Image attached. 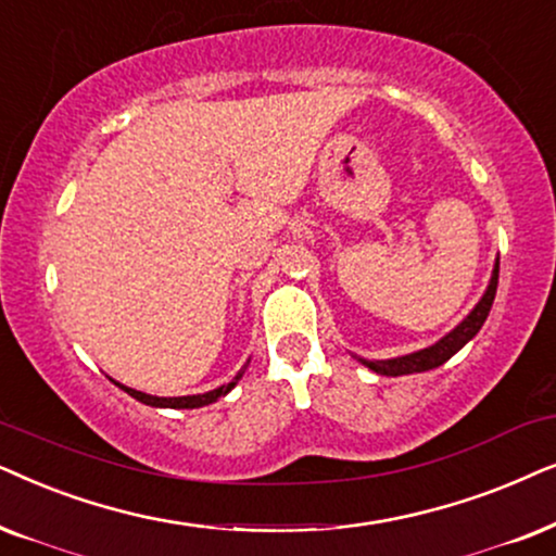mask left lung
<instances>
[{
	"label": "left lung",
	"mask_w": 556,
	"mask_h": 556,
	"mask_svg": "<svg viewBox=\"0 0 556 556\" xmlns=\"http://www.w3.org/2000/svg\"><path fill=\"white\" fill-rule=\"evenodd\" d=\"M495 287H498V258L493 264V274L491 282H488L483 298L478 300V305L465 315L463 323H457L447 336H442L438 343L421 348V351L406 353V355H396V358H387V361H366V358H355L361 361L366 368H371L374 374L379 376H409V374H421V371H432L445 364V361L453 358V355L460 351L465 343H470L472 338L478 336V330L483 328L488 313H491L493 300H495Z\"/></svg>",
	"instance_id": "obj_1"
}]
</instances>
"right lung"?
Listing matches in <instances>:
<instances>
[{
	"mask_svg": "<svg viewBox=\"0 0 556 556\" xmlns=\"http://www.w3.org/2000/svg\"><path fill=\"white\" fill-rule=\"evenodd\" d=\"M247 366H249V361H247ZM247 366H243L241 371L233 376V381H228V383H224V387H218L213 391H205V394H192V396H152V394H144V391L122 387V383H118V387L127 391L129 396H135L137 402H142L147 406H157V409H198V406H208L213 402H218L220 396H226L228 391H231L236 383L241 381V376H243V371H247Z\"/></svg>",
	"mask_w": 556,
	"mask_h": 556,
	"instance_id": "right-lung-1",
	"label": "right lung"
}]
</instances>
